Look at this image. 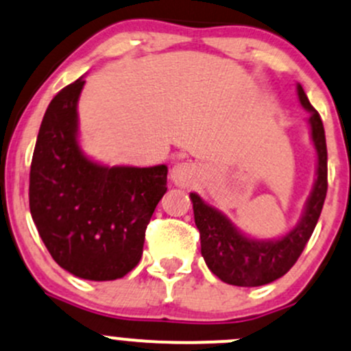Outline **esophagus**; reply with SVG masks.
<instances>
[{"mask_svg": "<svg viewBox=\"0 0 351 351\" xmlns=\"http://www.w3.org/2000/svg\"><path fill=\"white\" fill-rule=\"evenodd\" d=\"M197 177V169L196 165L191 164V162H180L176 164L171 171V179L176 186L187 187L196 180Z\"/></svg>", "mask_w": 351, "mask_h": 351, "instance_id": "34e87169", "label": "esophagus"}]
</instances>
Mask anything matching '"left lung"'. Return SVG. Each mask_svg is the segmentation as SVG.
Here are the masks:
<instances>
[{
    "label": "left lung",
    "mask_w": 351,
    "mask_h": 351,
    "mask_svg": "<svg viewBox=\"0 0 351 351\" xmlns=\"http://www.w3.org/2000/svg\"><path fill=\"white\" fill-rule=\"evenodd\" d=\"M298 96L302 108L309 111L308 121L317 154V171L302 218L295 228L279 240H254L234 228L223 213L206 204L196 193H191L194 221L201 237V254L209 270L226 284L256 287L282 277L298 262L319 219L328 191L326 138L319 113L309 103L301 84H298Z\"/></svg>",
    "instance_id": "obj_1"
}]
</instances>
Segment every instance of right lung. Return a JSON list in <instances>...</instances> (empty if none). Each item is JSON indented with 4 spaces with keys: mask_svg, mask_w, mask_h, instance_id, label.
Returning a JSON list of instances; mask_svg holds the SVG:
<instances>
[{
    "mask_svg": "<svg viewBox=\"0 0 351 351\" xmlns=\"http://www.w3.org/2000/svg\"><path fill=\"white\" fill-rule=\"evenodd\" d=\"M84 79L50 101L30 167V213L52 258L72 276L114 280L142 258L145 230L167 191V167H108L82 154Z\"/></svg>",
    "mask_w": 351,
    "mask_h": 351,
    "instance_id": "add662e5",
    "label": "right lung"
}]
</instances>
